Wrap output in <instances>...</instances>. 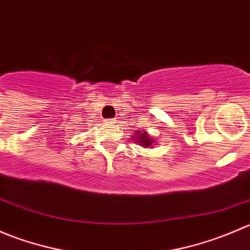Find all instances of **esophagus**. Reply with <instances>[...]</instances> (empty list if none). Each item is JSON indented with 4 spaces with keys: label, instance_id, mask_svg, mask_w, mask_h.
<instances>
[{
    "label": "esophagus",
    "instance_id": "obj_1",
    "mask_svg": "<svg viewBox=\"0 0 250 250\" xmlns=\"http://www.w3.org/2000/svg\"><path fill=\"white\" fill-rule=\"evenodd\" d=\"M109 123H110V125H115V123H116V122H115V121H110V122H109Z\"/></svg>",
    "mask_w": 250,
    "mask_h": 250
}]
</instances>
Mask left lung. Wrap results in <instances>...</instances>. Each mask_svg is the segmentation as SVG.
I'll return each instance as SVG.
<instances>
[{
  "label": "left lung",
  "mask_w": 250,
  "mask_h": 250,
  "mask_svg": "<svg viewBox=\"0 0 250 250\" xmlns=\"http://www.w3.org/2000/svg\"><path fill=\"white\" fill-rule=\"evenodd\" d=\"M134 138L137 139L135 141L139 143L141 146H144V147H151V145L153 144L152 138H151L147 133L144 132V130H138V132L135 133Z\"/></svg>",
  "instance_id": "1"
}]
</instances>
